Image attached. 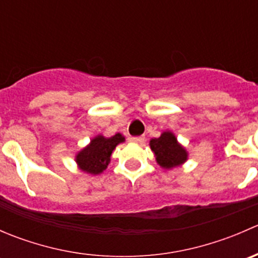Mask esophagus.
Wrapping results in <instances>:
<instances>
[{
	"mask_svg": "<svg viewBox=\"0 0 258 258\" xmlns=\"http://www.w3.org/2000/svg\"><path fill=\"white\" fill-rule=\"evenodd\" d=\"M130 141L134 142V144H142L145 141V137H130Z\"/></svg>",
	"mask_w": 258,
	"mask_h": 258,
	"instance_id": "34e87169",
	"label": "esophagus"
}]
</instances>
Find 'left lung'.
Wrapping results in <instances>:
<instances>
[{
  "instance_id": "left-lung-1",
  "label": "left lung",
  "mask_w": 258,
  "mask_h": 258,
  "mask_svg": "<svg viewBox=\"0 0 258 258\" xmlns=\"http://www.w3.org/2000/svg\"><path fill=\"white\" fill-rule=\"evenodd\" d=\"M150 147L155 155L156 162L165 170L178 167L188 160L187 150L171 131H163L160 137L151 140Z\"/></svg>"
}]
</instances>
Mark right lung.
Returning <instances> with one entry per match:
<instances>
[{
    "label": "right lung",
    "instance_id": "obj_1",
    "mask_svg": "<svg viewBox=\"0 0 258 258\" xmlns=\"http://www.w3.org/2000/svg\"><path fill=\"white\" fill-rule=\"evenodd\" d=\"M124 142L122 134H116L111 137L97 135L91 142L75 156L77 166L81 171L88 175H100L107 168L111 161V155L117 145Z\"/></svg>",
    "mask_w": 258,
    "mask_h": 258
}]
</instances>
